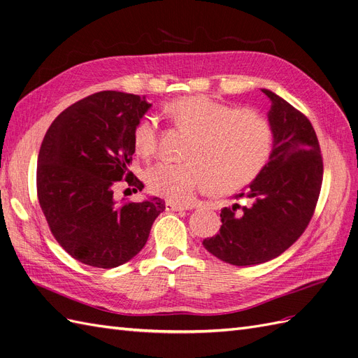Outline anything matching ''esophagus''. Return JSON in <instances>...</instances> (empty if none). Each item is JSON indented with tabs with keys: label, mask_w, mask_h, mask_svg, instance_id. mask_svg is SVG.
<instances>
[{
	"label": "esophagus",
	"mask_w": 358,
	"mask_h": 358,
	"mask_svg": "<svg viewBox=\"0 0 358 358\" xmlns=\"http://www.w3.org/2000/svg\"><path fill=\"white\" fill-rule=\"evenodd\" d=\"M192 208V206H191ZM189 206H185V204H179V203H175V201H167L166 203V210L167 212H179V210H187V209H191Z\"/></svg>",
	"instance_id": "1"
}]
</instances>
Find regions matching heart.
<instances>
[{
  "mask_svg": "<svg viewBox=\"0 0 358 358\" xmlns=\"http://www.w3.org/2000/svg\"><path fill=\"white\" fill-rule=\"evenodd\" d=\"M171 124L191 134L185 162H157L146 170L150 192L185 203L199 191L234 192L249 185L272 157L275 133L268 119L254 109L233 106L209 95H188L167 106ZM138 154L149 157L158 143V122L143 116L133 129Z\"/></svg>",
  "mask_w": 358,
  "mask_h": 358,
  "instance_id": "heart-1",
  "label": "heart"
}]
</instances>
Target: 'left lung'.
<instances>
[{"label": "left lung", "mask_w": 358, "mask_h": 358, "mask_svg": "<svg viewBox=\"0 0 358 358\" xmlns=\"http://www.w3.org/2000/svg\"><path fill=\"white\" fill-rule=\"evenodd\" d=\"M268 121L275 143L267 166L251 182L246 206L221 210V229L203 246L233 266L262 264L273 259L306 230L322 185V155L309 119L272 91Z\"/></svg>", "instance_id": "left-lung-1"}]
</instances>
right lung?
I'll return each mask as SVG.
<instances>
[{"mask_svg":"<svg viewBox=\"0 0 358 358\" xmlns=\"http://www.w3.org/2000/svg\"><path fill=\"white\" fill-rule=\"evenodd\" d=\"M150 107L145 96L101 91L71 104L49 127L37 162V197L57 242L80 263L117 267L146 245L166 203H117L113 191L143 182L129 171L133 129Z\"/></svg>","mask_w":358,"mask_h":358,"instance_id":"1","label":"right lung"}]
</instances>
